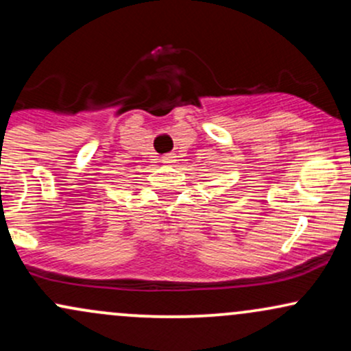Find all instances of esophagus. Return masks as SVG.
I'll list each match as a JSON object with an SVG mask.
<instances>
[{
  "label": "esophagus",
  "instance_id": "esophagus-1",
  "mask_svg": "<svg viewBox=\"0 0 351 351\" xmlns=\"http://www.w3.org/2000/svg\"><path fill=\"white\" fill-rule=\"evenodd\" d=\"M175 158H176V156H173L171 153H168V155H163L162 156V162L167 163V165H170V163L175 162Z\"/></svg>",
  "mask_w": 351,
  "mask_h": 351
}]
</instances>
